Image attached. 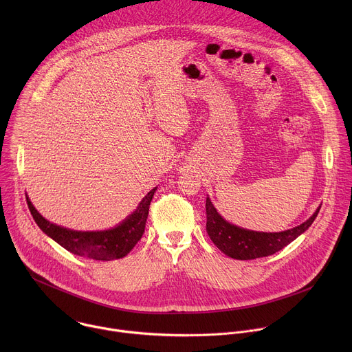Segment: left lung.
<instances>
[{
    "instance_id": "left-lung-1",
    "label": "left lung",
    "mask_w": 352,
    "mask_h": 352,
    "mask_svg": "<svg viewBox=\"0 0 352 352\" xmlns=\"http://www.w3.org/2000/svg\"><path fill=\"white\" fill-rule=\"evenodd\" d=\"M320 208L314 216L298 227L281 232H258L239 228L227 223L214 209L210 199H206V230L213 243L223 254L238 261H252L273 255L284 246L291 243L295 238L305 232L315 221Z\"/></svg>"
}]
</instances>
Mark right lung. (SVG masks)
<instances>
[{
    "label": "right lung",
    "instance_id": "right-lung-1",
    "mask_svg": "<svg viewBox=\"0 0 352 352\" xmlns=\"http://www.w3.org/2000/svg\"><path fill=\"white\" fill-rule=\"evenodd\" d=\"M156 189L157 188H153L143 197L138 209L122 224L107 231L82 232L56 226L38 214L29 197H26V202L36 224L41 228V231L69 250L71 254L93 261H113L128 255L142 238L148 214V206Z\"/></svg>",
    "mask_w": 352,
    "mask_h": 352
}]
</instances>
